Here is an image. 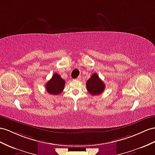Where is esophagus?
<instances>
[{"label":"esophagus","mask_w":155,"mask_h":155,"mask_svg":"<svg viewBox=\"0 0 155 155\" xmlns=\"http://www.w3.org/2000/svg\"><path fill=\"white\" fill-rule=\"evenodd\" d=\"M77 80H78V81H81V76L78 77L77 78Z\"/></svg>","instance_id":"1"}]
</instances>
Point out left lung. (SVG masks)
<instances>
[{
	"instance_id": "obj_1",
	"label": "left lung",
	"mask_w": 155,
	"mask_h": 155,
	"mask_svg": "<svg viewBox=\"0 0 155 155\" xmlns=\"http://www.w3.org/2000/svg\"><path fill=\"white\" fill-rule=\"evenodd\" d=\"M105 84L96 73H94L86 82L88 92L92 96L100 95L105 90Z\"/></svg>"
}]
</instances>
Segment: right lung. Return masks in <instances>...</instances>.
I'll return each mask as SVG.
<instances>
[{
    "label": "right lung",
    "instance_id": "1",
    "mask_svg": "<svg viewBox=\"0 0 155 155\" xmlns=\"http://www.w3.org/2000/svg\"><path fill=\"white\" fill-rule=\"evenodd\" d=\"M65 84V81L58 73H54L52 77L46 84L47 92L51 95H58L61 94Z\"/></svg>",
    "mask_w": 155,
    "mask_h": 155
}]
</instances>
